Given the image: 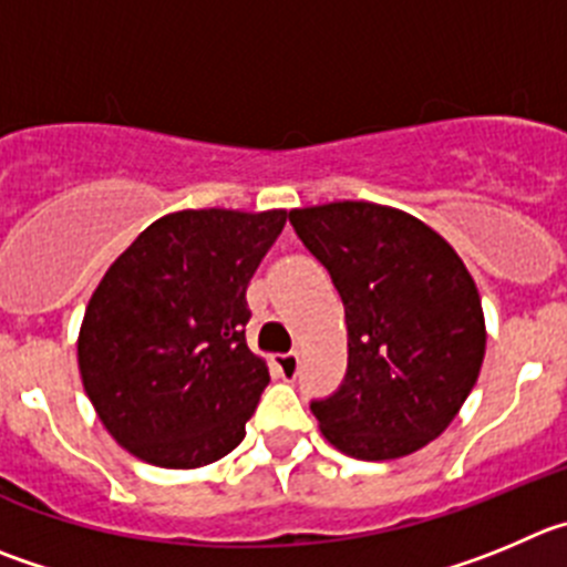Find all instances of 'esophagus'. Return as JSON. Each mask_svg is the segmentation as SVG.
<instances>
[{
  "mask_svg": "<svg viewBox=\"0 0 567 567\" xmlns=\"http://www.w3.org/2000/svg\"><path fill=\"white\" fill-rule=\"evenodd\" d=\"M274 367L285 380H293L299 374V355L296 352H285V355H274Z\"/></svg>",
  "mask_w": 567,
  "mask_h": 567,
  "instance_id": "esophagus-1",
  "label": "esophagus"
}]
</instances>
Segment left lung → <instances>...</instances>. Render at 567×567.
<instances>
[{"label": "left lung", "mask_w": 567, "mask_h": 567, "mask_svg": "<svg viewBox=\"0 0 567 567\" xmlns=\"http://www.w3.org/2000/svg\"><path fill=\"white\" fill-rule=\"evenodd\" d=\"M347 313L341 389L310 405L336 451L409 456L456 420L478 380L486 324L475 279L420 218L372 200L290 209Z\"/></svg>", "instance_id": "8db88e82"}]
</instances>
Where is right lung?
I'll use <instances>...</instances> for the list:
<instances>
[{
	"label": "right lung",
	"mask_w": 567,
	"mask_h": 567,
	"mask_svg": "<svg viewBox=\"0 0 567 567\" xmlns=\"http://www.w3.org/2000/svg\"><path fill=\"white\" fill-rule=\"evenodd\" d=\"M285 220V209L171 212L103 274L78 367L100 422L131 456L195 470L243 442L271 380L246 343V288Z\"/></svg>",
	"instance_id": "right-lung-1"
}]
</instances>
